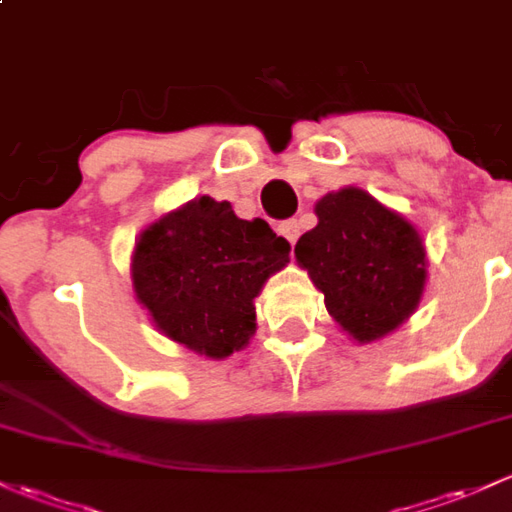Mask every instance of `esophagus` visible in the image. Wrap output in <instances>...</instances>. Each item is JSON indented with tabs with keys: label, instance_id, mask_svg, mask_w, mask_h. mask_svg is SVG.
Returning <instances> with one entry per match:
<instances>
[{
	"label": "esophagus",
	"instance_id": "34e87169",
	"mask_svg": "<svg viewBox=\"0 0 512 512\" xmlns=\"http://www.w3.org/2000/svg\"><path fill=\"white\" fill-rule=\"evenodd\" d=\"M278 232L285 236V239L290 241V244H295L300 236V222L298 219H285V222L278 224Z\"/></svg>",
	"mask_w": 512,
	"mask_h": 512
}]
</instances>
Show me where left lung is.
I'll return each mask as SVG.
<instances>
[{
	"label": "left lung",
	"instance_id": "1",
	"mask_svg": "<svg viewBox=\"0 0 512 512\" xmlns=\"http://www.w3.org/2000/svg\"><path fill=\"white\" fill-rule=\"evenodd\" d=\"M317 227L295 258L324 293V305L359 342L393 332L415 312L425 288V246L400 214L359 188L324 195Z\"/></svg>",
	"mask_w": 512,
	"mask_h": 512
}]
</instances>
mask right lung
I'll return each mask as SVG.
<instances>
[{"mask_svg": "<svg viewBox=\"0 0 512 512\" xmlns=\"http://www.w3.org/2000/svg\"><path fill=\"white\" fill-rule=\"evenodd\" d=\"M288 254L290 244L268 222H246L229 202L205 195L141 234L131 278L136 298L166 337L224 359L249 344L254 298Z\"/></svg>", "mask_w": 512, "mask_h": 512, "instance_id": "1", "label": "right lung"}]
</instances>
